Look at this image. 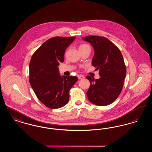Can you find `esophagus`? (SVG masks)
<instances>
[{"label":"esophagus","mask_w":152,"mask_h":152,"mask_svg":"<svg viewBox=\"0 0 152 152\" xmlns=\"http://www.w3.org/2000/svg\"><path fill=\"white\" fill-rule=\"evenodd\" d=\"M77 77H78L79 79L80 80L84 79L85 78V76H84V75H78V76H77Z\"/></svg>","instance_id":"obj_1"}]
</instances>
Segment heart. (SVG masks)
Instances as JSON below:
<instances>
[{"label":"heart","instance_id":"b5f03b06","mask_svg":"<svg viewBox=\"0 0 152 152\" xmlns=\"http://www.w3.org/2000/svg\"><path fill=\"white\" fill-rule=\"evenodd\" d=\"M89 47L88 45H86V44H83V45H81L80 46L79 48H84V47Z\"/></svg>","mask_w":152,"mask_h":152}]
</instances>
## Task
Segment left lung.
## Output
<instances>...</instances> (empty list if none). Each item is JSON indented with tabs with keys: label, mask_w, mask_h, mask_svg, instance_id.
I'll return each mask as SVG.
<instances>
[{
	"label": "left lung",
	"mask_w": 152,
	"mask_h": 152,
	"mask_svg": "<svg viewBox=\"0 0 152 152\" xmlns=\"http://www.w3.org/2000/svg\"><path fill=\"white\" fill-rule=\"evenodd\" d=\"M94 49L92 64L99 70L100 77L87 76L91 86L87 91L88 100L96 105L106 106L115 101L120 94L126 74L123 55L119 49L106 37H82Z\"/></svg>",
	"instance_id": "8db88e82"
}]
</instances>
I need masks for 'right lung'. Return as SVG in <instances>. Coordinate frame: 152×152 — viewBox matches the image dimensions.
<instances>
[{
    "mask_svg": "<svg viewBox=\"0 0 152 152\" xmlns=\"http://www.w3.org/2000/svg\"><path fill=\"white\" fill-rule=\"evenodd\" d=\"M76 37H55L45 42L33 54L29 62V83L44 105L58 109L69 101V90L76 76H60L58 66L64 61L65 50Z\"/></svg>",
    "mask_w": 152,
    "mask_h": 152,
    "instance_id": "obj_1",
    "label": "right lung"
}]
</instances>
